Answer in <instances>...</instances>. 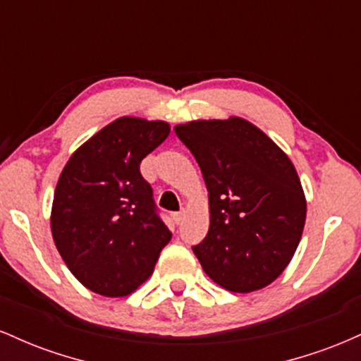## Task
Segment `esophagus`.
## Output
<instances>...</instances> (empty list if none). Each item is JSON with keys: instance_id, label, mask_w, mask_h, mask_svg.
Masks as SVG:
<instances>
[{"instance_id": "1", "label": "esophagus", "mask_w": 361, "mask_h": 361, "mask_svg": "<svg viewBox=\"0 0 361 361\" xmlns=\"http://www.w3.org/2000/svg\"><path fill=\"white\" fill-rule=\"evenodd\" d=\"M173 219H175L176 224H181V222H183V219H185V212H183V210H181V212H175V214H173Z\"/></svg>"}]
</instances>
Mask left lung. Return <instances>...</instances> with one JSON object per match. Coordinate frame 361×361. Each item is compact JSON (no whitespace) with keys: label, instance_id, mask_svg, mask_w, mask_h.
Segmentation results:
<instances>
[{"label":"left lung","instance_id":"8db88e82","mask_svg":"<svg viewBox=\"0 0 361 361\" xmlns=\"http://www.w3.org/2000/svg\"><path fill=\"white\" fill-rule=\"evenodd\" d=\"M209 190L210 227L193 252L231 292L267 287L302 238L305 197L292 161L246 120H197L175 127Z\"/></svg>","mask_w":361,"mask_h":361}]
</instances>
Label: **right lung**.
Listing matches in <instances>:
<instances>
[{
    "label": "right lung",
    "mask_w": 361,
    "mask_h": 361,
    "mask_svg": "<svg viewBox=\"0 0 361 361\" xmlns=\"http://www.w3.org/2000/svg\"><path fill=\"white\" fill-rule=\"evenodd\" d=\"M168 135L166 122L122 117L62 169L52 204L54 241L73 275L100 295L134 292L171 239L140 175V161Z\"/></svg>",
    "instance_id": "obj_1"
}]
</instances>
